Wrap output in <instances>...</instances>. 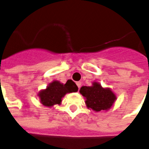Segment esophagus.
Listing matches in <instances>:
<instances>
[{
	"instance_id": "34e87169",
	"label": "esophagus",
	"mask_w": 149,
	"mask_h": 149,
	"mask_svg": "<svg viewBox=\"0 0 149 149\" xmlns=\"http://www.w3.org/2000/svg\"><path fill=\"white\" fill-rule=\"evenodd\" d=\"M76 84H77V86L78 87V88H80L81 86V81H78L77 83H76Z\"/></svg>"
}]
</instances>
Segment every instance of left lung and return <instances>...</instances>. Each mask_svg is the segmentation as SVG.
<instances>
[{
  "mask_svg": "<svg viewBox=\"0 0 149 149\" xmlns=\"http://www.w3.org/2000/svg\"><path fill=\"white\" fill-rule=\"evenodd\" d=\"M79 91L86 99L88 108L95 111L108 110L116 100V95L110 88H104L97 82H93L91 86H82Z\"/></svg>",
  "mask_w": 149,
  "mask_h": 149,
  "instance_id": "8db88e82",
  "label": "left lung"
}]
</instances>
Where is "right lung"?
Here are the masks:
<instances>
[{
  "mask_svg": "<svg viewBox=\"0 0 149 149\" xmlns=\"http://www.w3.org/2000/svg\"><path fill=\"white\" fill-rule=\"evenodd\" d=\"M78 90V86L72 80H68L65 84L54 81L46 88L39 91L38 96L43 105L52 107L54 104H61L62 97L67 93L76 92Z\"/></svg>",
  "mask_w": 149,
  "mask_h": 149,
  "instance_id": "right-lung-1",
  "label": "right lung"
}]
</instances>
